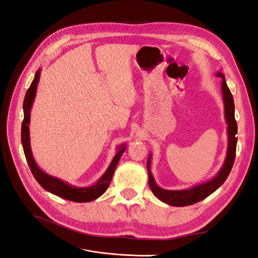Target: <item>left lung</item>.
Segmentation results:
<instances>
[{"label":"left lung","instance_id":"obj_1","mask_svg":"<svg viewBox=\"0 0 258 258\" xmlns=\"http://www.w3.org/2000/svg\"><path fill=\"white\" fill-rule=\"evenodd\" d=\"M218 77H222V92H223V100L225 104V118L226 122L228 124V147H227V155L224 165L222 166L218 173L210 181L194 186L188 189L183 190H168L163 189L156 184L154 176L151 172V155L147 159V172H148V184H150L153 194L165 204L174 207H186L190 206L197 202L204 200L211 194L214 192L218 187L223 185L228 177L231 168L233 166L236 158V148H237V134L238 127L237 121L235 119V103H233V98L231 92L228 88L227 84L225 81V76L221 72L216 74Z\"/></svg>","mask_w":258,"mask_h":258}]
</instances>
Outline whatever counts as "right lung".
Instances as JSON below:
<instances>
[{"label": "right lung", "instance_id": "1", "mask_svg": "<svg viewBox=\"0 0 258 258\" xmlns=\"http://www.w3.org/2000/svg\"><path fill=\"white\" fill-rule=\"evenodd\" d=\"M40 70H37L33 82L31 83L29 89L27 90V93L25 96V101H23V121L21 124V143L23 147V152L26 155V159L29 165V168L32 172L33 176L35 177L36 181L38 182L44 189L47 191L56 195L58 197H61L63 199L74 201V202H89L99 198L106 189L108 185H110L112 177L114 174V171L117 167L122 153L126 150V145H121L118 147V152L116 153L114 158L111 162V165L108 166L105 173L99 178V181L89 187H76L73 185H70L66 182L59 179L57 177H53L51 175H48L45 173L43 170L38 168L36 162L33 158L32 151H31L30 146V132H29V122H30V111L32 107L33 100L35 98L36 88L38 81H40Z\"/></svg>", "mask_w": 258, "mask_h": 258}]
</instances>
